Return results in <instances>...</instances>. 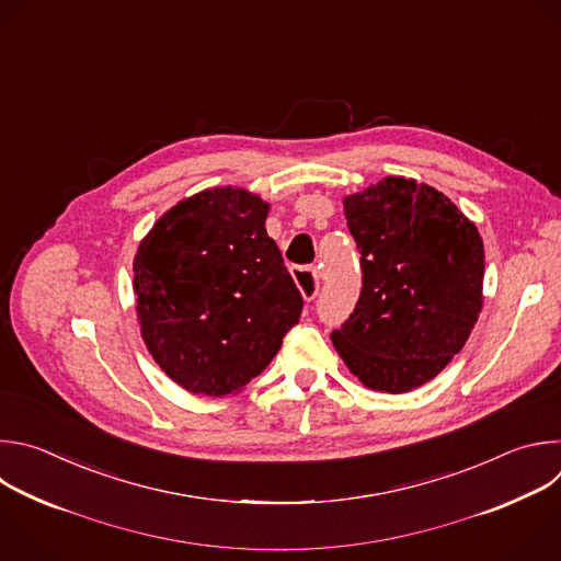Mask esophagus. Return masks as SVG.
<instances>
[{"instance_id":"34e87169","label":"esophagus","mask_w":561,"mask_h":561,"mask_svg":"<svg viewBox=\"0 0 561 561\" xmlns=\"http://www.w3.org/2000/svg\"><path fill=\"white\" fill-rule=\"evenodd\" d=\"M291 276H294L302 298L305 300H313L316 294H318V287H320V272L316 267L296 265V267H291Z\"/></svg>"}]
</instances>
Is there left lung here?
Returning a JSON list of instances; mask_svg holds the SVG:
<instances>
[{
	"mask_svg": "<svg viewBox=\"0 0 561 561\" xmlns=\"http://www.w3.org/2000/svg\"><path fill=\"white\" fill-rule=\"evenodd\" d=\"M343 203L363 289L333 347L365 387L411 391L460 354L478 322L484 243L451 198L413 179L387 176Z\"/></svg>",
	"mask_w": 561,
	"mask_h": 561,
	"instance_id": "left-lung-1",
	"label": "left lung"
}]
</instances>
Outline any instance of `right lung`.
<instances>
[{"label":"right lung","instance_id":"add662e5","mask_svg":"<svg viewBox=\"0 0 561 561\" xmlns=\"http://www.w3.org/2000/svg\"><path fill=\"white\" fill-rule=\"evenodd\" d=\"M267 211L248 190H203L168 209L137 250L141 335L192 393H239L300 318L302 296L267 237Z\"/></svg>","mask_w":561,"mask_h":561}]
</instances>
